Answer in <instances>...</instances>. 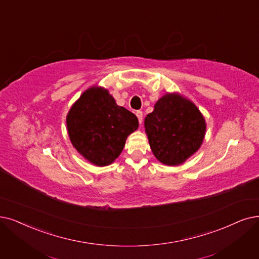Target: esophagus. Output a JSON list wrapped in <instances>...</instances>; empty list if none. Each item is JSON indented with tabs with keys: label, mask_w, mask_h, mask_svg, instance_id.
Wrapping results in <instances>:
<instances>
[{
	"label": "esophagus",
	"mask_w": 259,
	"mask_h": 259,
	"mask_svg": "<svg viewBox=\"0 0 259 259\" xmlns=\"http://www.w3.org/2000/svg\"><path fill=\"white\" fill-rule=\"evenodd\" d=\"M136 116H137V118H138L139 123L141 124V123H142V120H143V113H142V111H141V110H137V111H136Z\"/></svg>",
	"instance_id": "esophagus-1"
}]
</instances>
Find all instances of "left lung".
<instances>
[{"mask_svg":"<svg viewBox=\"0 0 259 259\" xmlns=\"http://www.w3.org/2000/svg\"><path fill=\"white\" fill-rule=\"evenodd\" d=\"M151 150L160 162L179 165L198 151L206 123L193 103L178 94H167L144 119Z\"/></svg>","mask_w":259,"mask_h":259,"instance_id":"left-lung-1","label":"left lung"}]
</instances>
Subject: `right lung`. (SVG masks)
I'll return each instance as SVG.
<instances>
[{
  "label": "right lung",
  "mask_w": 259,
  "mask_h": 259,
  "mask_svg": "<svg viewBox=\"0 0 259 259\" xmlns=\"http://www.w3.org/2000/svg\"><path fill=\"white\" fill-rule=\"evenodd\" d=\"M133 112L116 104L102 87H91L72 105L67 116L70 140L77 152L99 167L113 162L130 134L138 128Z\"/></svg>",
  "instance_id": "obj_1"
}]
</instances>
